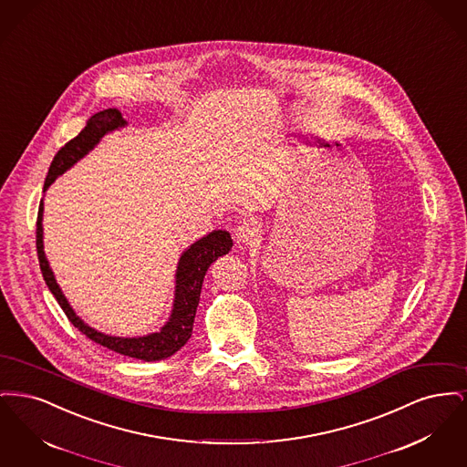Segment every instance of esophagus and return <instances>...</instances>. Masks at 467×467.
<instances>
[{
    "instance_id": "obj_1",
    "label": "esophagus",
    "mask_w": 467,
    "mask_h": 467,
    "mask_svg": "<svg viewBox=\"0 0 467 467\" xmlns=\"http://www.w3.org/2000/svg\"><path fill=\"white\" fill-rule=\"evenodd\" d=\"M257 236H259V223L254 219L240 223V225L234 229V240L238 244H252Z\"/></svg>"
}]
</instances>
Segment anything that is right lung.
I'll list each match as a JSON object with an SVG mask.
<instances>
[{
    "label": "right lung",
    "instance_id": "obj_1",
    "mask_svg": "<svg viewBox=\"0 0 467 467\" xmlns=\"http://www.w3.org/2000/svg\"><path fill=\"white\" fill-rule=\"evenodd\" d=\"M128 122L122 119V113L117 109H107L98 111L90 117L86 128L75 136L71 141L56 154L48 175L45 178L44 192L54 183V180L67 173V170L77 164L82 157L88 156L90 150L101 141L105 134L117 131L120 128H126ZM44 200L40 201L38 208V221H36V250H38V261L40 269L44 275L45 284L48 290L54 294L59 306L67 313L69 322L80 331L86 334L94 343H99L113 350L120 356L133 357L145 362L162 360L178 352L191 337L194 317L200 305L201 287L204 275L212 263H215L219 257L229 254L233 248L231 234L223 229H215L202 236L198 242L185 248L178 259L177 273H175V296H173V306L168 317V322L156 331V333L145 334V336H111L101 333L89 324H86L71 305L67 303V296L56 282L54 271L45 257L44 250Z\"/></svg>",
    "mask_w": 467,
    "mask_h": 467
}]
</instances>
